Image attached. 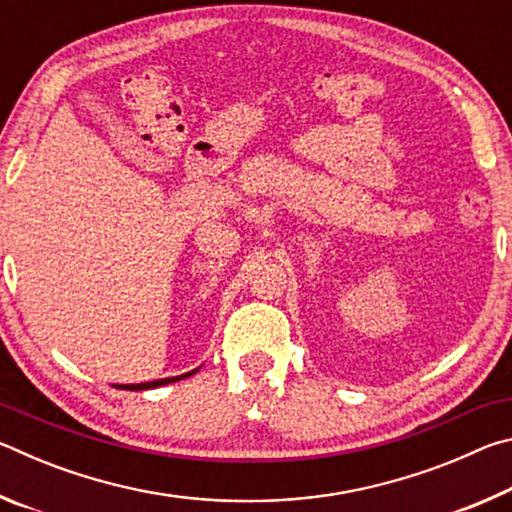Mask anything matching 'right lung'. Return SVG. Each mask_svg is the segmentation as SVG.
<instances>
[{
  "mask_svg": "<svg viewBox=\"0 0 512 512\" xmlns=\"http://www.w3.org/2000/svg\"><path fill=\"white\" fill-rule=\"evenodd\" d=\"M196 370L192 372H185V375H178V377H167V379H155V381H144V384H117L115 388H126V391H149V388H158V386H164V384H171V381H178V379H185L189 375H194Z\"/></svg>",
  "mask_w": 512,
  "mask_h": 512,
  "instance_id": "1",
  "label": "right lung"
}]
</instances>
